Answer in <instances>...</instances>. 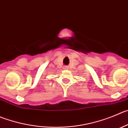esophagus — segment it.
I'll return each instance as SVG.
<instances>
[{
	"label": "esophagus",
	"mask_w": 128,
	"mask_h": 128,
	"mask_svg": "<svg viewBox=\"0 0 128 128\" xmlns=\"http://www.w3.org/2000/svg\"><path fill=\"white\" fill-rule=\"evenodd\" d=\"M63 69H64V70H68V66H64V68H63Z\"/></svg>",
	"instance_id": "esophagus-1"
}]
</instances>
